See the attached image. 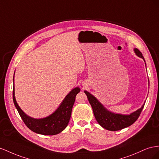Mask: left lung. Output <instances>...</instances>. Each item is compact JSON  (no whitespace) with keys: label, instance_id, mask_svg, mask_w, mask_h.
I'll return each instance as SVG.
<instances>
[{"label":"left lung","instance_id":"1","mask_svg":"<svg viewBox=\"0 0 159 159\" xmlns=\"http://www.w3.org/2000/svg\"><path fill=\"white\" fill-rule=\"evenodd\" d=\"M134 52L138 57L144 59L143 54L139 49L135 48ZM84 93L87 94L89 101L93 108L95 119L98 123L104 129L111 131L119 130L133 125L138 119L144 106V105H143L140 109L131 113L129 115L115 114L107 110L102 104L100 103L98 100L91 94L86 90Z\"/></svg>","mask_w":159,"mask_h":159}]
</instances>
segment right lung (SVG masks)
Instances as JSON below:
<instances>
[{"label": "right lung", "mask_w": 159, "mask_h": 159, "mask_svg": "<svg viewBox=\"0 0 159 159\" xmlns=\"http://www.w3.org/2000/svg\"><path fill=\"white\" fill-rule=\"evenodd\" d=\"M80 89L79 87L72 89L68 95H66L61 105L55 112L50 116L40 119H33V118L27 116L20 109L16 101L14 88H13L12 98L16 109L27 127L38 134L54 135L62 132L69 124L71 116L72 108L75 101L76 95L80 92Z\"/></svg>", "instance_id": "add662e5"}]
</instances>
